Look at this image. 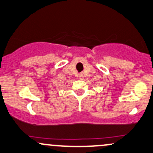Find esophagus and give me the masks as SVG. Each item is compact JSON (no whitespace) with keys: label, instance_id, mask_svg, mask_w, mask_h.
Instances as JSON below:
<instances>
[{"label":"esophagus","instance_id":"1","mask_svg":"<svg viewBox=\"0 0 153 153\" xmlns=\"http://www.w3.org/2000/svg\"><path fill=\"white\" fill-rule=\"evenodd\" d=\"M79 79H80V80H82V79H83V75H82V74L79 75Z\"/></svg>","mask_w":153,"mask_h":153}]
</instances>
